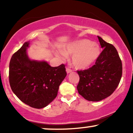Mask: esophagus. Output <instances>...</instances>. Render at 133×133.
Here are the masks:
<instances>
[{
  "label": "esophagus",
  "mask_w": 133,
  "mask_h": 133,
  "mask_svg": "<svg viewBox=\"0 0 133 133\" xmlns=\"http://www.w3.org/2000/svg\"><path fill=\"white\" fill-rule=\"evenodd\" d=\"M72 72V71L71 69H68V68H67L66 69V72H67V74H69V73H71Z\"/></svg>",
  "instance_id": "esophagus-1"
}]
</instances>
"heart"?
<instances>
[{
    "mask_svg": "<svg viewBox=\"0 0 133 133\" xmlns=\"http://www.w3.org/2000/svg\"><path fill=\"white\" fill-rule=\"evenodd\" d=\"M101 54L100 47L88 39H81L67 44L62 49L58 57L65 59L66 56H72L71 63L76 69H86L96 61Z\"/></svg>",
    "mask_w": 133,
    "mask_h": 133,
    "instance_id": "heart-1",
    "label": "heart"
}]
</instances>
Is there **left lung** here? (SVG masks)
<instances>
[{
	"label": "left lung",
	"instance_id": "obj_1",
	"mask_svg": "<svg viewBox=\"0 0 133 133\" xmlns=\"http://www.w3.org/2000/svg\"><path fill=\"white\" fill-rule=\"evenodd\" d=\"M98 37L103 51L95 65L84 71H77L79 94L89 101H99L115 91L122 76V62L114 45Z\"/></svg>",
	"mask_w": 133,
	"mask_h": 133
}]
</instances>
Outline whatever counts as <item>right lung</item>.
<instances>
[{"label":"right lung","mask_w":133,"mask_h":133,"mask_svg":"<svg viewBox=\"0 0 133 133\" xmlns=\"http://www.w3.org/2000/svg\"><path fill=\"white\" fill-rule=\"evenodd\" d=\"M30 42H25L12 56L9 64V82L12 91L21 101L41 109L56 98L59 87L67 74L65 65L51 67L45 61L29 57Z\"/></svg>","instance_id":"right-lung-1"}]
</instances>
